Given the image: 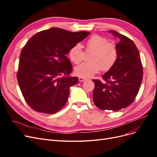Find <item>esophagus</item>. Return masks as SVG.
Listing matches in <instances>:
<instances>
[{"label":"esophagus","mask_w":157,"mask_h":157,"mask_svg":"<svg viewBox=\"0 0 157 157\" xmlns=\"http://www.w3.org/2000/svg\"><path fill=\"white\" fill-rule=\"evenodd\" d=\"M86 79L85 78H82V77H79L78 78V80L80 82H84V81H85V80H86Z\"/></svg>","instance_id":"esophagus-1"}]
</instances>
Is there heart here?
Segmentation results:
<instances>
[{
  "label": "heart",
  "mask_w": 157,
  "mask_h": 157,
  "mask_svg": "<svg viewBox=\"0 0 157 157\" xmlns=\"http://www.w3.org/2000/svg\"><path fill=\"white\" fill-rule=\"evenodd\" d=\"M86 52H92L90 63H82L75 68V74L80 77L90 78L101 69H110L116 62L118 50L115 44L108 42L106 38L99 35H92L85 42ZM71 61L75 64L80 63L84 58L81 45L76 44L69 52Z\"/></svg>",
  "instance_id": "1"
}]
</instances>
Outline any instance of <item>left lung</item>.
I'll list each match as a JSON object with an SVG mask.
<instances>
[{"mask_svg":"<svg viewBox=\"0 0 157 157\" xmlns=\"http://www.w3.org/2000/svg\"><path fill=\"white\" fill-rule=\"evenodd\" d=\"M120 40L116 46V62L102 75L104 81L92 80L94 105L101 110L119 111L135 100L143 78V66L138 49L129 38L115 31H109Z\"/></svg>","mask_w":157,"mask_h":157,"instance_id":"left-lung-1","label":"left lung"}]
</instances>
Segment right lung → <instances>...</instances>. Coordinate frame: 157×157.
I'll list each match as a JSON object with an SVG mask.
<instances>
[{"label":"right lung","mask_w":157,"mask_h":157,"mask_svg":"<svg viewBox=\"0 0 157 157\" xmlns=\"http://www.w3.org/2000/svg\"><path fill=\"white\" fill-rule=\"evenodd\" d=\"M90 33L53 27L33 35L21 52L17 79L25 101L40 113L54 114L67 103L69 88L78 78L66 56Z\"/></svg>","instance_id":"right-lung-1"}]
</instances>
